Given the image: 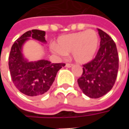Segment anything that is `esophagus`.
I'll list each match as a JSON object with an SVG mask.
<instances>
[{"mask_svg": "<svg viewBox=\"0 0 129 129\" xmlns=\"http://www.w3.org/2000/svg\"><path fill=\"white\" fill-rule=\"evenodd\" d=\"M73 66V65L72 64V63H66V67H68V68L72 67Z\"/></svg>", "mask_w": 129, "mask_h": 129, "instance_id": "obj_1", "label": "esophagus"}]
</instances>
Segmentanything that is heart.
Returning a JSON list of instances; mask_svg holds the SVG:
<instances>
[{
    "label": "heart",
    "instance_id": "obj_1",
    "mask_svg": "<svg viewBox=\"0 0 129 129\" xmlns=\"http://www.w3.org/2000/svg\"><path fill=\"white\" fill-rule=\"evenodd\" d=\"M99 47V35L95 31L90 29L59 37L56 45H52V50L61 56L72 52L73 59L82 64L94 59Z\"/></svg>",
    "mask_w": 129,
    "mask_h": 129
}]
</instances>
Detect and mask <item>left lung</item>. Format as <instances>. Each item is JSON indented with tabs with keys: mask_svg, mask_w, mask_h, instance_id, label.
Returning <instances> with one entry per match:
<instances>
[{
	"mask_svg": "<svg viewBox=\"0 0 129 129\" xmlns=\"http://www.w3.org/2000/svg\"><path fill=\"white\" fill-rule=\"evenodd\" d=\"M101 38L100 48L95 58L83 65V73L77 79L82 92L90 98H99L106 95L116 80L119 57L115 43L111 37L97 29Z\"/></svg>",
	"mask_w": 129,
	"mask_h": 129,
	"instance_id": "8db88e82",
	"label": "left lung"
}]
</instances>
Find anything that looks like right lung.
Instances as JSON below:
<instances>
[{"label":"right lung","instance_id":"obj_1","mask_svg":"<svg viewBox=\"0 0 129 129\" xmlns=\"http://www.w3.org/2000/svg\"><path fill=\"white\" fill-rule=\"evenodd\" d=\"M45 32L32 29L24 33L16 41L9 56V69L13 83L16 88L32 97H40L50 89L56 73L65 63H52L47 60L28 62L24 59L22 47L29 37L40 42L46 43Z\"/></svg>","mask_w":129,"mask_h":129}]
</instances>
